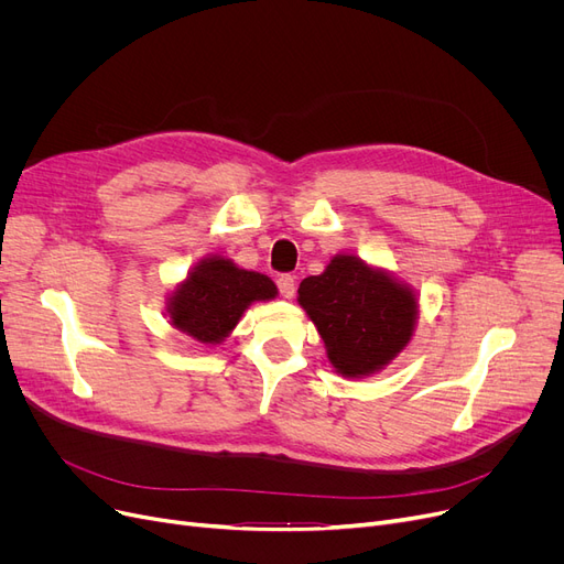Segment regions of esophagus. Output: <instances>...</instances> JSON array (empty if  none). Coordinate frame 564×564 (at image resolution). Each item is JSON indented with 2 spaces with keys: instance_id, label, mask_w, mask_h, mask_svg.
Returning a JSON list of instances; mask_svg holds the SVG:
<instances>
[{
  "instance_id": "34e87169",
  "label": "esophagus",
  "mask_w": 564,
  "mask_h": 564,
  "mask_svg": "<svg viewBox=\"0 0 564 564\" xmlns=\"http://www.w3.org/2000/svg\"><path fill=\"white\" fill-rule=\"evenodd\" d=\"M279 290H281V294L285 300H292L294 297V292H297V281H294V276H290V274H283V276H279Z\"/></svg>"
}]
</instances>
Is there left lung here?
Returning <instances> with one entry per match:
<instances>
[{
  "mask_svg": "<svg viewBox=\"0 0 564 564\" xmlns=\"http://www.w3.org/2000/svg\"><path fill=\"white\" fill-rule=\"evenodd\" d=\"M297 294L329 364L345 379L381 372L416 332V290L354 253H336L322 274L300 283Z\"/></svg>",
  "mask_w": 564,
  "mask_h": 564,
  "instance_id": "left-lung-1",
  "label": "left lung"
}]
</instances>
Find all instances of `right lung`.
I'll use <instances>...</instances> for the list:
<instances>
[{
	"mask_svg": "<svg viewBox=\"0 0 564 564\" xmlns=\"http://www.w3.org/2000/svg\"><path fill=\"white\" fill-rule=\"evenodd\" d=\"M276 294L270 276L242 270L226 256H207L169 292L166 317L185 336L203 345H219L251 304L270 302Z\"/></svg>",
	"mask_w": 564,
	"mask_h": 564,
	"instance_id": "add662e5",
	"label": "right lung"
}]
</instances>
